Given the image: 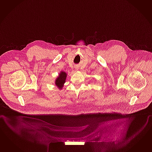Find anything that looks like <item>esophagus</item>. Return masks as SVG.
Wrapping results in <instances>:
<instances>
[{
  "mask_svg": "<svg viewBox=\"0 0 152 152\" xmlns=\"http://www.w3.org/2000/svg\"><path fill=\"white\" fill-rule=\"evenodd\" d=\"M75 69H76V70H78V67L77 66H75Z\"/></svg>",
  "mask_w": 152,
  "mask_h": 152,
  "instance_id": "esophagus-1",
  "label": "esophagus"
}]
</instances>
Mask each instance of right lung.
<instances>
[{
	"label": "right lung",
	"instance_id": "obj_1",
	"mask_svg": "<svg viewBox=\"0 0 152 152\" xmlns=\"http://www.w3.org/2000/svg\"><path fill=\"white\" fill-rule=\"evenodd\" d=\"M67 77V74L64 71H61L59 75L56 79L55 84L60 89H62Z\"/></svg>",
	"mask_w": 152,
	"mask_h": 152
}]
</instances>
